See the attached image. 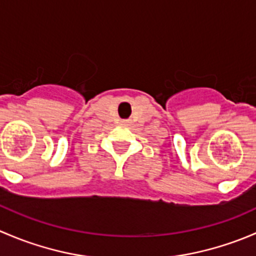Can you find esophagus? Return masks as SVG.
Returning a JSON list of instances; mask_svg holds the SVG:
<instances>
[{
    "label": "esophagus",
    "instance_id": "1",
    "mask_svg": "<svg viewBox=\"0 0 256 256\" xmlns=\"http://www.w3.org/2000/svg\"><path fill=\"white\" fill-rule=\"evenodd\" d=\"M128 122H130V121H128V120H122V121H121V124H122V125H128Z\"/></svg>",
    "mask_w": 256,
    "mask_h": 256
}]
</instances>
